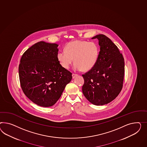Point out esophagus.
<instances>
[{
    "label": "esophagus",
    "instance_id": "esophagus-1",
    "mask_svg": "<svg viewBox=\"0 0 147 147\" xmlns=\"http://www.w3.org/2000/svg\"><path fill=\"white\" fill-rule=\"evenodd\" d=\"M78 76V74H74V73H73L72 74V77H73V78L74 79V78H75L76 76Z\"/></svg>",
    "mask_w": 147,
    "mask_h": 147
}]
</instances>
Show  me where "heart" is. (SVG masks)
I'll list each match as a JSON object with an SVG mask.
<instances>
[{
	"label": "heart",
	"instance_id": "b5f03b06",
	"mask_svg": "<svg viewBox=\"0 0 147 147\" xmlns=\"http://www.w3.org/2000/svg\"><path fill=\"white\" fill-rule=\"evenodd\" d=\"M65 50L58 52L57 58L66 69L70 67L74 59L75 69L88 71L95 66L99 58V45L93 41L74 40L66 44Z\"/></svg>",
	"mask_w": 147,
	"mask_h": 147
}]
</instances>
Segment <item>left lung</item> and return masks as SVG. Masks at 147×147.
Listing matches in <instances>:
<instances>
[{
    "instance_id": "obj_1",
    "label": "left lung",
    "mask_w": 147,
    "mask_h": 147,
    "mask_svg": "<svg viewBox=\"0 0 147 147\" xmlns=\"http://www.w3.org/2000/svg\"><path fill=\"white\" fill-rule=\"evenodd\" d=\"M98 60L95 66L82 75V92L86 98L96 105L109 103L119 95L123 86L125 63L118 47L107 36L99 34Z\"/></svg>"
}]
</instances>
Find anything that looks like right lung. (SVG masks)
Returning a JSON list of instances; mask_svg holds the SVG:
<instances>
[{"label":"right lung","instance_id":"right-lung-1","mask_svg":"<svg viewBox=\"0 0 147 147\" xmlns=\"http://www.w3.org/2000/svg\"><path fill=\"white\" fill-rule=\"evenodd\" d=\"M58 47L40 41L24 52L20 60L21 88L29 99L42 107L56 103L72 79L71 72L60 64Z\"/></svg>","mask_w":147,"mask_h":147}]
</instances>
